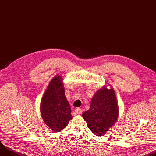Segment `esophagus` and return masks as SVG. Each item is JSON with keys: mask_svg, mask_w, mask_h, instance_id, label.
<instances>
[{"mask_svg": "<svg viewBox=\"0 0 156 156\" xmlns=\"http://www.w3.org/2000/svg\"><path fill=\"white\" fill-rule=\"evenodd\" d=\"M75 113L77 114H81L83 113V110L81 108H76L75 110Z\"/></svg>", "mask_w": 156, "mask_h": 156, "instance_id": "obj_1", "label": "esophagus"}]
</instances>
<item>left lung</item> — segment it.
<instances>
[{
    "label": "left lung",
    "instance_id": "1",
    "mask_svg": "<svg viewBox=\"0 0 156 156\" xmlns=\"http://www.w3.org/2000/svg\"><path fill=\"white\" fill-rule=\"evenodd\" d=\"M119 108L114 89L103 86L91 98L90 108L83 114L88 128L96 136L108 131L118 118Z\"/></svg>",
    "mask_w": 156,
    "mask_h": 156
}]
</instances>
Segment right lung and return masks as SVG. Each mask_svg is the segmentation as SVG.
<instances>
[{
  "label": "right lung",
  "mask_w": 156,
  "mask_h": 156,
  "mask_svg": "<svg viewBox=\"0 0 156 156\" xmlns=\"http://www.w3.org/2000/svg\"><path fill=\"white\" fill-rule=\"evenodd\" d=\"M41 113L44 122L55 132L64 129L72 119L60 76H56L49 83L41 100Z\"/></svg>",
  "instance_id": "1"
}]
</instances>
